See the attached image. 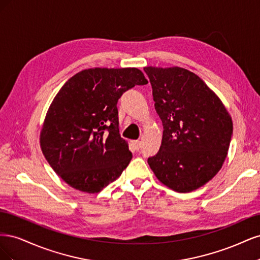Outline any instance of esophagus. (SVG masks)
<instances>
[{
	"instance_id": "obj_1",
	"label": "esophagus",
	"mask_w": 260,
	"mask_h": 260,
	"mask_svg": "<svg viewBox=\"0 0 260 260\" xmlns=\"http://www.w3.org/2000/svg\"><path fill=\"white\" fill-rule=\"evenodd\" d=\"M132 145L136 147V149H139L141 147V142H140V141H138V140L137 141H132Z\"/></svg>"
}]
</instances>
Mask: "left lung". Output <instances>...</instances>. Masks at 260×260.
<instances>
[{"mask_svg":"<svg viewBox=\"0 0 260 260\" xmlns=\"http://www.w3.org/2000/svg\"><path fill=\"white\" fill-rule=\"evenodd\" d=\"M162 122L159 152L147 162L160 182L179 193L206 184L229 151L232 118L199 76L181 67H144Z\"/></svg>","mask_w":260,"mask_h":260,"instance_id":"8db88e82","label":"left lung"}]
</instances>
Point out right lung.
<instances>
[{
	"instance_id": "add662e5",
	"label": "right lung",
	"mask_w": 260,
	"mask_h": 260,
	"mask_svg": "<svg viewBox=\"0 0 260 260\" xmlns=\"http://www.w3.org/2000/svg\"><path fill=\"white\" fill-rule=\"evenodd\" d=\"M136 67L81 70L61 86L46 112L40 146L53 170L76 190L99 193L119 178L132 154L119 135L117 102L146 84Z\"/></svg>"
}]
</instances>
